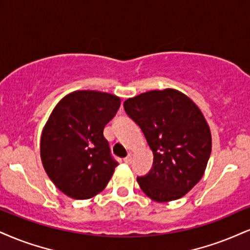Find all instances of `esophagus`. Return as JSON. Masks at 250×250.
<instances>
[{
  "label": "esophagus",
  "instance_id": "34e87169",
  "mask_svg": "<svg viewBox=\"0 0 250 250\" xmlns=\"http://www.w3.org/2000/svg\"><path fill=\"white\" fill-rule=\"evenodd\" d=\"M132 159H133V155H132V154L130 153V154H128V155L126 156V158L124 159V162L126 163V165H130V163L132 162Z\"/></svg>",
  "mask_w": 250,
  "mask_h": 250
}]
</instances>
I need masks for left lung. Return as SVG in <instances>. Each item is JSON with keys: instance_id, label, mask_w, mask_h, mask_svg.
<instances>
[{"instance_id": "left-lung-1", "label": "left lung", "mask_w": 250, "mask_h": 250, "mask_svg": "<svg viewBox=\"0 0 250 250\" xmlns=\"http://www.w3.org/2000/svg\"><path fill=\"white\" fill-rule=\"evenodd\" d=\"M127 116L153 150V167L137 178L159 203L181 198L198 183L210 159L212 139L198 106L175 89L152 90L124 102Z\"/></svg>"}]
</instances>
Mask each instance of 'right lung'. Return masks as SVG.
I'll return each mask as SVG.
<instances>
[{
  "mask_svg": "<svg viewBox=\"0 0 250 250\" xmlns=\"http://www.w3.org/2000/svg\"><path fill=\"white\" fill-rule=\"evenodd\" d=\"M119 106L115 95L78 90L52 111L42 133L40 156L48 177L64 195L88 199L109 183L118 162L103 130Z\"/></svg>",
  "mask_w": 250,
  "mask_h": 250,
  "instance_id": "add662e5",
  "label": "right lung"
}]
</instances>
